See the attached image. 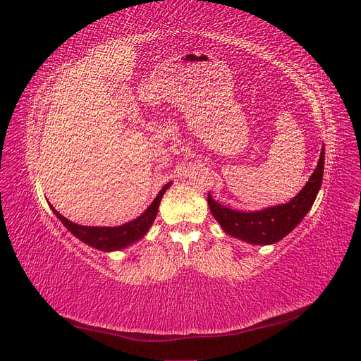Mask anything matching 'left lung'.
Listing matches in <instances>:
<instances>
[{
    "label": "left lung",
    "instance_id": "obj_1",
    "mask_svg": "<svg viewBox=\"0 0 361 361\" xmlns=\"http://www.w3.org/2000/svg\"><path fill=\"white\" fill-rule=\"evenodd\" d=\"M324 158L325 149L322 146L318 166L312 173L309 182L304 185V188L290 202L285 204L271 206L267 209L255 212H243L215 202L211 192L207 194V204H209L214 218L227 235L241 239V241L248 244H276L301 223L305 214L313 206L322 183Z\"/></svg>",
    "mask_w": 361,
    "mask_h": 361
}]
</instances>
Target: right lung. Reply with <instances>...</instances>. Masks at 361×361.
<instances>
[{
	"mask_svg": "<svg viewBox=\"0 0 361 361\" xmlns=\"http://www.w3.org/2000/svg\"><path fill=\"white\" fill-rule=\"evenodd\" d=\"M170 187H171V182L164 185L162 190L155 197V200L150 203V206L143 214H141L138 218H135V220L117 227H97V226L76 224L68 220L66 216H63L59 211L54 209L52 204L49 206L52 212L56 214L59 220L64 224V227H68V231L73 236L78 238L80 241L101 251H116V250H123L130 244L140 241L141 238H145V235L149 232L150 226L154 224L155 218L158 215V207H159L162 195Z\"/></svg>",
	"mask_w": 361,
	"mask_h": 361,
	"instance_id": "1",
	"label": "right lung"
}]
</instances>
